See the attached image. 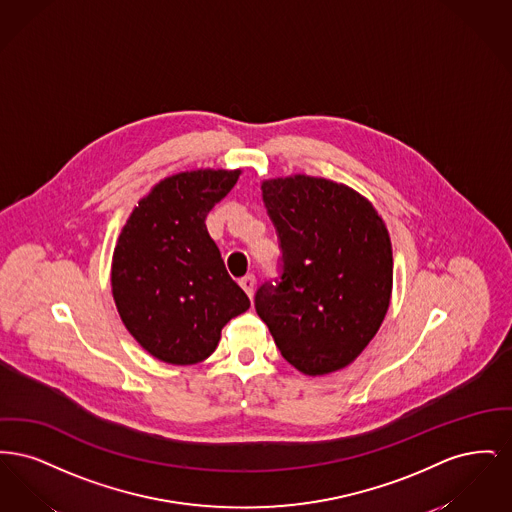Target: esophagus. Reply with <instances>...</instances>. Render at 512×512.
Instances as JSON below:
<instances>
[{"mask_svg":"<svg viewBox=\"0 0 512 512\" xmlns=\"http://www.w3.org/2000/svg\"><path fill=\"white\" fill-rule=\"evenodd\" d=\"M255 284H257V280H255L253 274H247V276H244V278L240 280V286L244 288V292L247 293L249 297L255 292Z\"/></svg>","mask_w":512,"mask_h":512,"instance_id":"34e87169","label":"esophagus"}]
</instances>
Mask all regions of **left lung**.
I'll list each match as a JSON object with an SVG mask.
<instances>
[{"label": "left lung", "mask_w": 512, "mask_h": 512, "mask_svg": "<svg viewBox=\"0 0 512 512\" xmlns=\"http://www.w3.org/2000/svg\"><path fill=\"white\" fill-rule=\"evenodd\" d=\"M280 276L255 293L257 315L282 357L322 376L353 363L390 307L393 259L384 220L363 195L332 180L263 182Z\"/></svg>", "instance_id": "1"}]
</instances>
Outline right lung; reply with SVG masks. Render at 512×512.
<instances>
[{
    "label": "right lung",
    "instance_id": "right-lung-1",
    "mask_svg": "<svg viewBox=\"0 0 512 512\" xmlns=\"http://www.w3.org/2000/svg\"><path fill=\"white\" fill-rule=\"evenodd\" d=\"M242 171L180 172L161 180L126 220L111 286L126 330L171 365L207 359L249 297L230 278L205 219Z\"/></svg>",
    "mask_w": 512,
    "mask_h": 512
}]
</instances>
